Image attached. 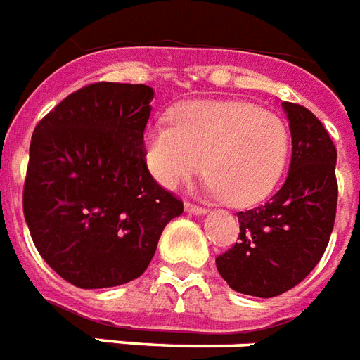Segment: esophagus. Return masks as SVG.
I'll return each instance as SVG.
<instances>
[{"instance_id": "esophagus-1", "label": "esophagus", "mask_w": 360, "mask_h": 360, "mask_svg": "<svg viewBox=\"0 0 360 360\" xmlns=\"http://www.w3.org/2000/svg\"><path fill=\"white\" fill-rule=\"evenodd\" d=\"M185 210H187L188 214H194V215H204L207 212L204 206H198V204H191V202H187V204H185Z\"/></svg>"}]
</instances>
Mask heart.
Instances as JSON below:
<instances>
[{
    "label": "heart",
    "mask_w": 360,
    "mask_h": 360,
    "mask_svg": "<svg viewBox=\"0 0 360 360\" xmlns=\"http://www.w3.org/2000/svg\"><path fill=\"white\" fill-rule=\"evenodd\" d=\"M172 124L145 131L148 172L175 188L204 169L231 206H254L278 185L290 156V129L278 114L244 101H194L177 106Z\"/></svg>",
    "instance_id": "heart-1"
}]
</instances>
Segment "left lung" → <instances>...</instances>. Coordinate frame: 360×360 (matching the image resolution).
Returning a JSON list of instances; mask_svg holds the SVG:
<instances>
[{
	"mask_svg": "<svg viewBox=\"0 0 360 360\" xmlns=\"http://www.w3.org/2000/svg\"><path fill=\"white\" fill-rule=\"evenodd\" d=\"M292 133V162L281 191L263 206L238 212L240 238L215 259L234 292L275 297L321 262L338 206L336 146L321 120L295 103H282Z\"/></svg>",
	"mask_w": 360,
	"mask_h": 360,
	"instance_id": "left-lung-1",
	"label": "left lung"
}]
</instances>
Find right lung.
Instances as JSON below:
<instances>
[{"label": "right lung", "mask_w": 360, "mask_h": 360, "mask_svg": "<svg viewBox=\"0 0 360 360\" xmlns=\"http://www.w3.org/2000/svg\"><path fill=\"white\" fill-rule=\"evenodd\" d=\"M153 87L98 82L39 122L24 181V219L45 263L85 290L137 278L183 202L153 179L143 133Z\"/></svg>", "instance_id": "right-lung-1"}]
</instances>
